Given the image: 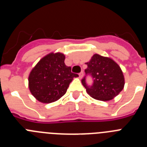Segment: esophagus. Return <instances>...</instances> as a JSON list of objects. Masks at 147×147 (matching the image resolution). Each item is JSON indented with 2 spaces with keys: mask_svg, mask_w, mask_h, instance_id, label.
<instances>
[{
  "mask_svg": "<svg viewBox=\"0 0 147 147\" xmlns=\"http://www.w3.org/2000/svg\"><path fill=\"white\" fill-rule=\"evenodd\" d=\"M83 74H84V72L83 71H81V72L79 74V76H80V78H82L83 76Z\"/></svg>",
  "mask_w": 147,
  "mask_h": 147,
  "instance_id": "esophagus-1",
  "label": "esophagus"
}]
</instances>
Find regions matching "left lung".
<instances>
[{
	"label": "left lung",
	"instance_id": "1",
	"mask_svg": "<svg viewBox=\"0 0 147 147\" xmlns=\"http://www.w3.org/2000/svg\"><path fill=\"white\" fill-rule=\"evenodd\" d=\"M85 76L82 80L88 94L100 101H108L115 97L124 86V78L119 65L112 59L94 54L87 62ZM93 79V84L88 86L86 76Z\"/></svg>",
	"mask_w": 147,
	"mask_h": 147
}]
</instances>
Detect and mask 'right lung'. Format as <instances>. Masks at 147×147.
Wrapping results in <instances>:
<instances>
[{"mask_svg": "<svg viewBox=\"0 0 147 147\" xmlns=\"http://www.w3.org/2000/svg\"><path fill=\"white\" fill-rule=\"evenodd\" d=\"M65 56L51 53L34 67L28 76L30 91L39 102H54L67 91L74 77L79 75L71 72V67L65 64Z\"/></svg>", "mask_w": 147, "mask_h": 147, "instance_id": "right-lung-1", "label": "right lung"}]
</instances>
